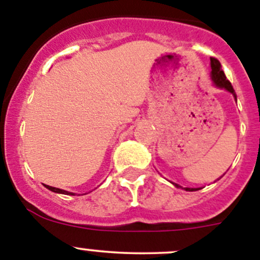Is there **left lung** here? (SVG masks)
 Wrapping results in <instances>:
<instances>
[{"instance_id": "8db88e82", "label": "left lung", "mask_w": 260, "mask_h": 260, "mask_svg": "<svg viewBox=\"0 0 260 260\" xmlns=\"http://www.w3.org/2000/svg\"><path fill=\"white\" fill-rule=\"evenodd\" d=\"M210 65H211V80L214 81L215 85L219 86V88H221V89H225V90L230 91V93L234 95L235 101H237V94H235L234 89H233L232 83H230V81L226 79V77H225L224 72H222V69H221V64H220L219 60L215 59V57H210ZM174 185L176 186V187H181V186L177 185V183H174ZM185 190L186 191H198V190H200V187L199 188L185 187Z\"/></svg>"}]
</instances>
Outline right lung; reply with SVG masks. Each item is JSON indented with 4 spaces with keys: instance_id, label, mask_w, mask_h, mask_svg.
<instances>
[{
    "instance_id": "obj_1",
    "label": "right lung",
    "mask_w": 260,
    "mask_h": 260,
    "mask_svg": "<svg viewBox=\"0 0 260 260\" xmlns=\"http://www.w3.org/2000/svg\"><path fill=\"white\" fill-rule=\"evenodd\" d=\"M46 188H49L50 191H52V192H56V193H64V195H75L74 192H69V191H65V190H61V188H57V187H52V186H49V185H45Z\"/></svg>"
}]
</instances>
